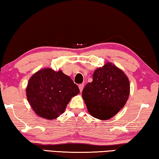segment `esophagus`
<instances>
[{
	"mask_svg": "<svg viewBox=\"0 0 159 159\" xmlns=\"http://www.w3.org/2000/svg\"><path fill=\"white\" fill-rule=\"evenodd\" d=\"M83 88H84V84H79V89H80V92L82 91V89H83Z\"/></svg>",
	"mask_w": 159,
	"mask_h": 159,
	"instance_id": "34e87169",
	"label": "esophagus"
}]
</instances>
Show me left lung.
<instances>
[{"mask_svg": "<svg viewBox=\"0 0 159 159\" xmlns=\"http://www.w3.org/2000/svg\"><path fill=\"white\" fill-rule=\"evenodd\" d=\"M93 82L82 91L87 110L91 116L108 120L123 107L130 94L128 78L112 63H106L95 71Z\"/></svg>", "mask_w": 159, "mask_h": 159, "instance_id": "1", "label": "left lung"}]
</instances>
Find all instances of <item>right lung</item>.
<instances>
[{
  "instance_id": "add662e5",
  "label": "right lung",
  "mask_w": 159,
  "mask_h": 159,
  "mask_svg": "<svg viewBox=\"0 0 159 159\" xmlns=\"http://www.w3.org/2000/svg\"><path fill=\"white\" fill-rule=\"evenodd\" d=\"M79 87L61 71L43 69L30 78L26 88L28 101L41 118L52 120L62 114Z\"/></svg>"
}]
</instances>
